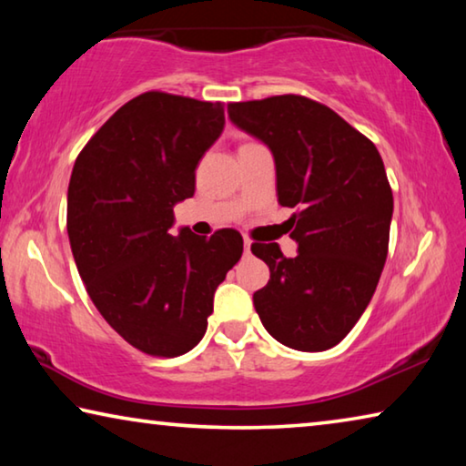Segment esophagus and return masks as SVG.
<instances>
[{
  "label": "esophagus",
  "mask_w": 466,
  "mask_h": 466,
  "mask_svg": "<svg viewBox=\"0 0 466 466\" xmlns=\"http://www.w3.org/2000/svg\"><path fill=\"white\" fill-rule=\"evenodd\" d=\"M250 240L247 238V240H244V255H250Z\"/></svg>",
  "instance_id": "obj_1"
}]
</instances>
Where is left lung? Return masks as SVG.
<instances>
[{
  "label": "left lung",
  "instance_id": "8db88e82",
  "mask_svg": "<svg viewBox=\"0 0 466 466\" xmlns=\"http://www.w3.org/2000/svg\"><path fill=\"white\" fill-rule=\"evenodd\" d=\"M228 115L269 146L278 201L296 208V257L278 242L250 247L271 271L252 296L255 310L291 350H330L364 314L389 255L392 191L382 157L335 110L298 94L230 102Z\"/></svg>",
  "mask_w": 466,
  "mask_h": 466
}]
</instances>
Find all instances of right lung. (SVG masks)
Returning a JSON list of instances; mask_svg holds the SVG:
<instances>
[{
  "label": "right lung",
  "mask_w": 466,
  "mask_h": 466,
  "mask_svg": "<svg viewBox=\"0 0 466 466\" xmlns=\"http://www.w3.org/2000/svg\"><path fill=\"white\" fill-rule=\"evenodd\" d=\"M224 123L222 102L144 92L76 157L67 234L77 271L102 319L147 356L177 358L201 341L214 291L242 257L232 228L168 232Z\"/></svg>",
  "instance_id": "add662e5"
}]
</instances>
